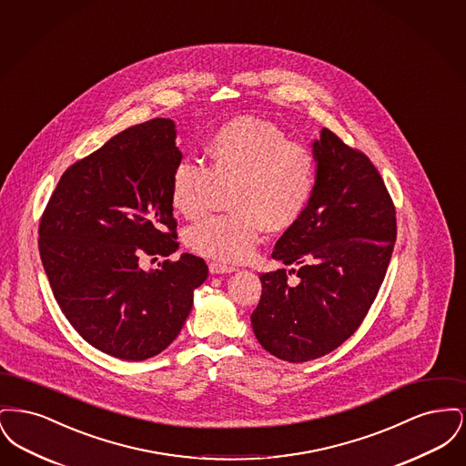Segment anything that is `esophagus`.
I'll return each instance as SVG.
<instances>
[{"instance_id":"esophagus-1","label":"esophagus","mask_w":466,"mask_h":466,"mask_svg":"<svg viewBox=\"0 0 466 466\" xmlns=\"http://www.w3.org/2000/svg\"><path fill=\"white\" fill-rule=\"evenodd\" d=\"M236 268L234 267L222 266V264H218V262H211L209 264V272L211 274H230V272H234Z\"/></svg>"}]
</instances>
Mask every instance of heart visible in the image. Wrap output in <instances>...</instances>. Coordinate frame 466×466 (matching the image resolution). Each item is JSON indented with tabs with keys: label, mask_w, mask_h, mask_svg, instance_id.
I'll list each match as a JSON object with an SVG mask.
<instances>
[{
	"label": "heart",
	"mask_w": 466,
	"mask_h": 466,
	"mask_svg": "<svg viewBox=\"0 0 466 466\" xmlns=\"http://www.w3.org/2000/svg\"><path fill=\"white\" fill-rule=\"evenodd\" d=\"M206 167L179 162L171 177V206L198 220L213 198L215 185L227 187L228 215L209 217L185 232V244L202 257L243 262L260 243L262 230H285L309 204L316 162L308 147L289 141L279 127L251 116L223 124L204 147Z\"/></svg>",
	"instance_id": "heart-1"
}]
</instances>
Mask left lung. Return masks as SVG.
<instances>
[{
  "label": "left lung",
  "instance_id": "8db88e82",
  "mask_svg": "<svg viewBox=\"0 0 466 466\" xmlns=\"http://www.w3.org/2000/svg\"><path fill=\"white\" fill-rule=\"evenodd\" d=\"M316 183L304 215L287 228L272 258L299 267L260 276L251 314L270 355L302 363L350 339L376 300L397 241L395 206L369 157L321 129L312 141Z\"/></svg>",
  "mask_w": 466,
  "mask_h": 466
}]
</instances>
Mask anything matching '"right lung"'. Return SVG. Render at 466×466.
<instances>
[{"label":"right lung","mask_w":466,"mask_h":466,"mask_svg":"<svg viewBox=\"0 0 466 466\" xmlns=\"http://www.w3.org/2000/svg\"><path fill=\"white\" fill-rule=\"evenodd\" d=\"M181 162L177 127L154 118L113 136L61 177L40 222V257L71 327L106 355L141 361L181 332L206 262L183 253L145 270L143 255L175 253L169 198ZM160 266V264H158Z\"/></svg>","instance_id":"add662e5"}]
</instances>
